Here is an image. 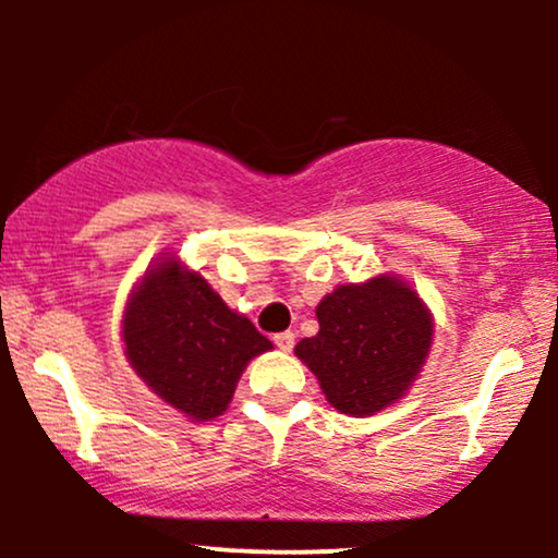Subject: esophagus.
<instances>
[{
    "label": "esophagus",
    "mask_w": 558,
    "mask_h": 558,
    "mask_svg": "<svg viewBox=\"0 0 558 558\" xmlns=\"http://www.w3.org/2000/svg\"><path fill=\"white\" fill-rule=\"evenodd\" d=\"M272 341H275V345H278L280 351H291L293 343H296V336H293L291 330H286V332H278V336H275Z\"/></svg>",
    "instance_id": "1"
}]
</instances>
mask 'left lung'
Wrapping results in <instances>:
<instances>
[{
    "label": "left lung",
    "mask_w": 558,
    "mask_h": 558,
    "mask_svg": "<svg viewBox=\"0 0 558 558\" xmlns=\"http://www.w3.org/2000/svg\"><path fill=\"white\" fill-rule=\"evenodd\" d=\"M319 332L296 345L338 412L364 417L401 399L433 341L417 293L396 278L341 286L317 306Z\"/></svg>",
    "instance_id": "8db88e82"
}]
</instances>
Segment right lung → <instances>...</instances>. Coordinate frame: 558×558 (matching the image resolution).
<instances>
[{
  "label": "right lung",
  "mask_w": 558,
  "mask_h": 558,
  "mask_svg": "<svg viewBox=\"0 0 558 558\" xmlns=\"http://www.w3.org/2000/svg\"><path fill=\"white\" fill-rule=\"evenodd\" d=\"M125 354L159 399L191 420L226 412L248 360L272 349L207 280L175 259L159 262L128 301Z\"/></svg>",
  "instance_id": "right-lung-1"
}]
</instances>
